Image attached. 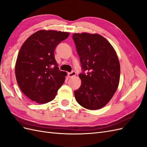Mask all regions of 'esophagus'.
Wrapping results in <instances>:
<instances>
[{"instance_id": "1", "label": "esophagus", "mask_w": 147, "mask_h": 147, "mask_svg": "<svg viewBox=\"0 0 147 147\" xmlns=\"http://www.w3.org/2000/svg\"><path fill=\"white\" fill-rule=\"evenodd\" d=\"M67 75L69 78H72L76 75V73H75V72H74V71H73V72H72L71 73H69Z\"/></svg>"}]
</instances>
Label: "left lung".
I'll return each instance as SVG.
<instances>
[{
  "mask_svg": "<svg viewBox=\"0 0 147 147\" xmlns=\"http://www.w3.org/2000/svg\"><path fill=\"white\" fill-rule=\"evenodd\" d=\"M82 69L81 86L74 92L78 103L88 110H97L109 103L116 92L120 78L117 52L110 42L98 34L72 35Z\"/></svg>",
  "mask_w": 147,
  "mask_h": 147,
  "instance_id": "8db88e82",
  "label": "left lung"
}]
</instances>
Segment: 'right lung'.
<instances>
[{"label": "right lung", "instance_id": "1", "mask_svg": "<svg viewBox=\"0 0 147 147\" xmlns=\"http://www.w3.org/2000/svg\"><path fill=\"white\" fill-rule=\"evenodd\" d=\"M69 32L40 30L22 45L15 65V76L21 91L31 100L42 104L55 98L67 73L59 70L56 47Z\"/></svg>", "mask_w": 147, "mask_h": 147}]
</instances>
